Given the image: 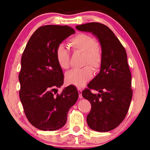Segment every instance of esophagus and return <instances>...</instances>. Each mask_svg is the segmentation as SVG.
I'll return each mask as SVG.
<instances>
[{"instance_id": "obj_1", "label": "esophagus", "mask_w": 150, "mask_h": 150, "mask_svg": "<svg viewBox=\"0 0 150 150\" xmlns=\"http://www.w3.org/2000/svg\"><path fill=\"white\" fill-rule=\"evenodd\" d=\"M78 93H79V98H82V90L80 89V88H78Z\"/></svg>"}]
</instances>
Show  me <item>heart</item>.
Masks as SVG:
<instances>
[{
    "instance_id": "obj_1",
    "label": "heart",
    "mask_w": 150,
    "mask_h": 150,
    "mask_svg": "<svg viewBox=\"0 0 150 150\" xmlns=\"http://www.w3.org/2000/svg\"><path fill=\"white\" fill-rule=\"evenodd\" d=\"M69 45L73 52L83 53V65H89L95 70L100 67L103 54L99 45L91 35L79 33L70 39ZM55 57L58 65L62 69H67L69 66V54L63 44H59L55 50ZM93 75L89 66L78 69H72L66 73L65 81L69 85L81 88L85 85Z\"/></svg>"
}]
</instances>
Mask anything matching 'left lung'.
<instances>
[{
	"label": "left lung",
	"instance_id": "1",
	"mask_svg": "<svg viewBox=\"0 0 150 150\" xmlns=\"http://www.w3.org/2000/svg\"><path fill=\"white\" fill-rule=\"evenodd\" d=\"M75 28L96 36L103 54L99 73L88 84L89 89L82 92L83 97L91 104V112L87 116V124L95 131H110L124 120L132 98V76L126 50L105 25L89 22ZM90 89L99 93H92Z\"/></svg>",
	"mask_w": 150,
	"mask_h": 150
}]
</instances>
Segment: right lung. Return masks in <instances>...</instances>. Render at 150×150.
<instances>
[{"instance_id":"right-lung-1","label":"right lung","mask_w":150,"mask_h":150,"mask_svg":"<svg viewBox=\"0 0 150 150\" xmlns=\"http://www.w3.org/2000/svg\"><path fill=\"white\" fill-rule=\"evenodd\" d=\"M75 33L68 26L40 27L30 38L22 54L18 75L20 98L28 120L39 130L53 131L62 128L68 111L78 99V91L73 85L64 88L60 95H55L64 79L55 50Z\"/></svg>"}]
</instances>
